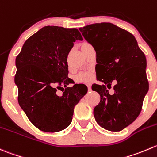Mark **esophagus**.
Masks as SVG:
<instances>
[{
	"mask_svg": "<svg viewBox=\"0 0 157 157\" xmlns=\"http://www.w3.org/2000/svg\"><path fill=\"white\" fill-rule=\"evenodd\" d=\"M87 87H88V90H89V91L92 90H91V85L90 84V83H88V84H87Z\"/></svg>",
	"mask_w": 157,
	"mask_h": 157,
	"instance_id": "obj_1",
	"label": "esophagus"
}]
</instances>
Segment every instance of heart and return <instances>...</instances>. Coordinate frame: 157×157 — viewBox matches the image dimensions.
<instances>
[{
    "instance_id": "heart-1",
    "label": "heart",
    "mask_w": 157,
    "mask_h": 157,
    "mask_svg": "<svg viewBox=\"0 0 157 157\" xmlns=\"http://www.w3.org/2000/svg\"><path fill=\"white\" fill-rule=\"evenodd\" d=\"M93 78V73L91 71H86V72L80 73L77 76V79L80 81H90Z\"/></svg>"
}]
</instances>
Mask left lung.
Returning a JSON list of instances; mask_svg holds the SVG:
<instances>
[{"label":"left lung","mask_w":157,"mask_h":157,"mask_svg":"<svg viewBox=\"0 0 157 157\" xmlns=\"http://www.w3.org/2000/svg\"><path fill=\"white\" fill-rule=\"evenodd\" d=\"M80 30L95 49L97 78L102 82L92 85L100 96L94 109L96 121L109 131H121L137 118L148 92L145 54L132 33L111 23L90 24ZM113 80L111 95L108 90Z\"/></svg>","instance_id":"8db88e82"}]
</instances>
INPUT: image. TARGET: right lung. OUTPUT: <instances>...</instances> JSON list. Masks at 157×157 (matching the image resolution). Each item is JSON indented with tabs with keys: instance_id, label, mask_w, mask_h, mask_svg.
Wrapping results in <instances>:
<instances>
[{
	"instance_id": "1",
	"label": "right lung",
	"mask_w": 157,
	"mask_h": 157,
	"mask_svg": "<svg viewBox=\"0 0 157 157\" xmlns=\"http://www.w3.org/2000/svg\"><path fill=\"white\" fill-rule=\"evenodd\" d=\"M77 40H83L77 28L46 26L26 40L16 57L18 103L42 131L55 133L67 128L74 106L87 92L83 84L67 86L73 83L68 77L67 55ZM60 89H63L62 96L56 94Z\"/></svg>"
}]
</instances>
